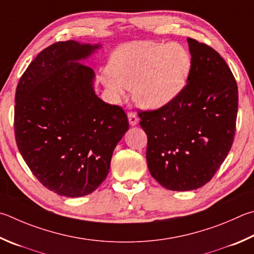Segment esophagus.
<instances>
[{"instance_id": "34e87169", "label": "esophagus", "mask_w": 254, "mask_h": 254, "mask_svg": "<svg viewBox=\"0 0 254 254\" xmlns=\"http://www.w3.org/2000/svg\"><path fill=\"white\" fill-rule=\"evenodd\" d=\"M127 118H128V122H130L131 126H136L137 122H139V118L134 112H128L127 113Z\"/></svg>"}]
</instances>
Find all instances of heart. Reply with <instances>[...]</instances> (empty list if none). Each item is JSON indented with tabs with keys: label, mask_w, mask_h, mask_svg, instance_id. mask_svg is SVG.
Listing matches in <instances>:
<instances>
[{
	"label": "heart",
	"mask_w": 254,
	"mask_h": 254,
	"mask_svg": "<svg viewBox=\"0 0 254 254\" xmlns=\"http://www.w3.org/2000/svg\"><path fill=\"white\" fill-rule=\"evenodd\" d=\"M191 57L177 43L141 41L115 51L103 84L113 98L132 87V96L142 108H161L183 89L191 71Z\"/></svg>",
	"instance_id": "obj_1"
}]
</instances>
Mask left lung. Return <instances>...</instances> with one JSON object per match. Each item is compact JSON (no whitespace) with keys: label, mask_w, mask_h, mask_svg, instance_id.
Here are the masks:
<instances>
[{"label":"left lung","mask_w":254,"mask_h":254,"mask_svg":"<svg viewBox=\"0 0 254 254\" xmlns=\"http://www.w3.org/2000/svg\"><path fill=\"white\" fill-rule=\"evenodd\" d=\"M191 71L175 98L156 110H140L147 135L146 162L152 177L172 191L204 186L231 150L239 93L223 58L188 38Z\"/></svg>","instance_id":"1"}]
</instances>
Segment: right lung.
<instances>
[{"label": "right lung", "mask_w": 254, "mask_h": 254, "mask_svg": "<svg viewBox=\"0 0 254 254\" xmlns=\"http://www.w3.org/2000/svg\"><path fill=\"white\" fill-rule=\"evenodd\" d=\"M98 48L75 41L51 44L16 86L18 151L34 177L59 195L77 197L96 190L128 128L124 110L94 93V71L76 62Z\"/></svg>", "instance_id": "1"}]
</instances>
